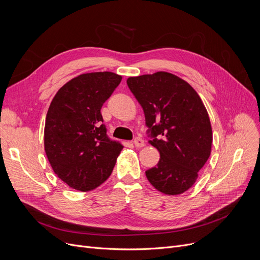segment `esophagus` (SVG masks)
<instances>
[{
    "mask_svg": "<svg viewBox=\"0 0 260 260\" xmlns=\"http://www.w3.org/2000/svg\"><path fill=\"white\" fill-rule=\"evenodd\" d=\"M134 144H135V146L136 147H143L144 145H145V142H144V140L142 139V138H140V137H137V138H135V140H134Z\"/></svg>",
    "mask_w": 260,
    "mask_h": 260,
    "instance_id": "1",
    "label": "esophagus"
}]
</instances>
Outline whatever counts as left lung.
Returning a JSON list of instances; mask_svg holds the SVG:
<instances>
[{
	"label": "left lung",
	"mask_w": 260,
	"mask_h": 260,
	"mask_svg": "<svg viewBox=\"0 0 260 260\" xmlns=\"http://www.w3.org/2000/svg\"><path fill=\"white\" fill-rule=\"evenodd\" d=\"M126 83L143 108L145 123L160 153L147 180L166 195H179L193 186L206 165L213 134L209 114L196 90L171 73L131 77Z\"/></svg>",
	"instance_id": "1"
}]
</instances>
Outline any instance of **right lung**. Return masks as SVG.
<instances>
[{
	"label": "right lung",
	"mask_w": 260,
	"mask_h": 260,
	"mask_svg": "<svg viewBox=\"0 0 260 260\" xmlns=\"http://www.w3.org/2000/svg\"><path fill=\"white\" fill-rule=\"evenodd\" d=\"M122 77L111 72L82 74L64 84L46 115L44 148L59 178L80 192L101 185L123 145L107 137L101 108Z\"/></svg>",
	"instance_id": "obj_1"
}]
</instances>
